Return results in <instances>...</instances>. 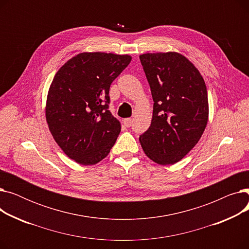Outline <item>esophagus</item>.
<instances>
[{
    "label": "esophagus",
    "mask_w": 249,
    "mask_h": 249,
    "mask_svg": "<svg viewBox=\"0 0 249 249\" xmlns=\"http://www.w3.org/2000/svg\"><path fill=\"white\" fill-rule=\"evenodd\" d=\"M123 123H124L125 127H130L132 125V119L131 118H126V119H124Z\"/></svg>",
    "instance_id": "34e87169"
}]
</instances>
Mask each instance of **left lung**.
Returning <instances> with one entry per match:
<instances>
[{
  "mask_svg": "<svg viewBox=\"0 0 249 249\" xmlns=\"http://www.w3.org/2000/svg\"><path fill=\"white\" fill-rule=\"evenodd\" d=\"M153 99L150 127L139 137L154 162L179 161L202 137L209 116L208 94L197 68L178 52L139 56Z\"/></svg>",
  "mask_w": 249,
  "mask_h": 249,
  "instance_id": "8db88e82",
  "label": "left lung"
}]
</instances>
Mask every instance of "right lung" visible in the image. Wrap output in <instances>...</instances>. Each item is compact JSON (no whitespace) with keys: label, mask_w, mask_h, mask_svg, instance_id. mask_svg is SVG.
I'll return each instance as SVG.
<instances>
[{"label":"right lung","mask_w":249,"mask_h":249,"mask_svg":"<svg viewBox=\"0 0 249 249\" xmlns=\"http://www.w3.org/2000/svg\"><path fill=\"white\" fill-rule=\"evenodd\" d=\"M131 59L128 54L83 52L55 73L46 100V122L58 146L77 163H98L115 144L121 124L108 110L109 89Z\"/></svg>","instance_id":"right-lung-1"}]
</instances>
